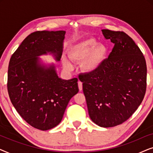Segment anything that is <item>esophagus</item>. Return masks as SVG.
<instances>
[{"label":"esophagus","instance_id":"1","mask_svg":"<svg viewBox=\"0 0 153 153\" xmlns=\"http://www.w3.org/2000/svg\"><path fill=\"white\" fill-rule=\"evenodd\" d=\"M78 86H79V91H82V89H83V85H82V83H81L80 81H78Z\"/></svg>","mask_w":153,"mask_h":153}]
</instances>
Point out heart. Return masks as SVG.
Returning a JSON list of instances; mask_svg holds the SVG:
<instances>
[{
	"label": "heart",
	"instance_id": "heart-1",
	"mask_svg": "<svg viewBox=\"0 0 153 153\" xmlns=\"http://www.w3.org/2000/svg\"><path fill=\"white\" fill-rule=\"evenodd\" d=\"M106 52L103 45H97L93 38H87L71 46L68 51V55L72 62H82L81 68L84 72L93 73L101 67ZM62 62L67 70L72 68V62L67 58H63Z\"/></svg>",
	"mask_w": 153,
	"mask_h": 153
}]
</instances>
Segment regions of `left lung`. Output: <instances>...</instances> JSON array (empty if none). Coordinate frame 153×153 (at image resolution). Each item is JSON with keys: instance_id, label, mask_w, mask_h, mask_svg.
Segmentation results:
<instances>
[{"instance_id": "8db88e82", "label": "left lung", "mask_w": 153, "mask_h": 153, "mask_svg": "<svg viewBox=\"0 0 153 153\" xmlns=\"http://www.w3.org/2000/svg\"><path fill=\"white\" fill-rule=\"evenodd\" d=\"M102 33L114 44L112 51L96 72L79 80L90 118L100 127H111L128 120L141 104L147 66L143 53L128 35L108 29Z\"/></svg>"}]
</instances>
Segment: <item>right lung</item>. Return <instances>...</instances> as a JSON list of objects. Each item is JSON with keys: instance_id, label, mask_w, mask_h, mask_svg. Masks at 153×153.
Here are the masks:
<instances>
[{"instance_id": "right-lung-1", "label": "right lung", "mask_w": 153, "mask_h": 153, "mask_svg": "<svg viewBox=\"0 0 153 153\" xmlns=\"http://www.w3.org/2000/svg\"><path fill=\"white\" fill-rule=\"evenodd\" d=\"M65 31H36L27 36L10 58L7 91L12 104L31 126L48 130L59 124L71 98L79 92L78 79L62 80L55 67L39 65L38 56L51 52L59 60Z\"/></svg>"}]
</instances>
